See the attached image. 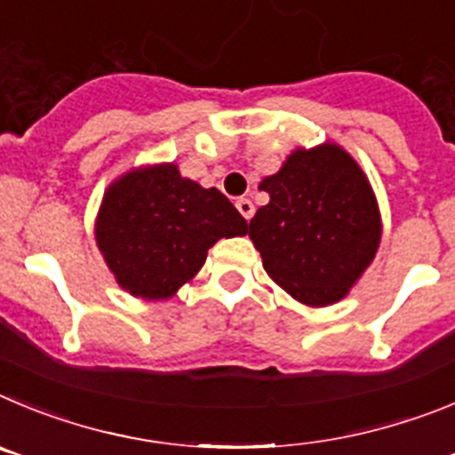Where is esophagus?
Returning <instances> with one entry per match:
<instances>
[{
  "instance_id": "esophagus-1",
  "label": "esophagus",
  "mask_w": 455,
  "mask_h": 455,
  "mask_svg": "<svg viewBox=\"0 0 455 455\" xmlns=\"http://www.w3.org/2000/svg\"><path fill=\"white\" fill-rule=\"evenodd\" d=\"M235 206H237V211H240V215H243V218L247 220V222L253 218V211H256V208H253V204L249 202V199H244V197L237 199Z\"/></svg>"
}]
</instances>
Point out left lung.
<instances>
[{
  "label": "left lung",
  "mask_w": 455,
  "mask_h": 455,
  "mask_svg": "<svg viewBox=\"0 0 455 455\" xmlns=\"http://www.w3.org/2000/svg\"><path fill=\"white\" fill-rule=\"evenodd\" d=\"M258 188L269 204L249 237L265 272L306 306L347 297L380 243L379 204L358 163L331 142L297 149Z\"/></svg>",
  "instance_id": "left-lung-1"
}]
</instances>
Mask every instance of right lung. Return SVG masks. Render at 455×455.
Wrapping results in <instances>:
<instances>
[{
    "instance_id": "add662e5",
    "label": "right lung",
    "mask_w": 455,
    "mask_h": 455,
    "mask_svg": "<svg viewBox=\"0 0 455 455\" xmlns=\"http://www.w3.org/2000/svg\"><path fill=\"white\" fill-rule=\"evenodd\" d=\"M244 233L247 220L222 192L183 179L174 163L110 183L95 222L97 247L117 283L147 301L172 297L220 237Z\"/></svg>"
}]
</instances>
